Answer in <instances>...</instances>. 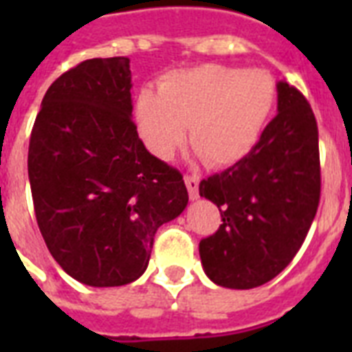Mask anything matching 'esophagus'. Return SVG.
<instances>
[{"label":"esophagus","instance_id":"1","mask_svg":"<svg viewBox=\"0 0 352 352\" xmlns=\"http://www.w3.org/2000/svg\"><path fill=\"white\" fill-rule=\"evenodd\" d=\"M199 179L197 175H186L184 177V182H186V188H188V193H190V199L195 201L199 199Z\"/></svg>","mask_w":352,"mask_h":352}]
</instances>
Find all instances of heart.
<instances>
[{"label": "heart", "instance_id": "1", "mask_svg": "<svg viewBox=\"0 0 352 352\" xmlns=\"http://www.w3.org/2000/svg\"><path fill=\"white\" fill-rule=\"evenodd\" d=\"M278 102L272 74L204 63L177 69L159 80V89L142 87L133 118L146 148L170 160L186 138L214 168H228L254 151Z\"/></svg>", "mask_w": 352, "mask_h": 352}]
</instances>
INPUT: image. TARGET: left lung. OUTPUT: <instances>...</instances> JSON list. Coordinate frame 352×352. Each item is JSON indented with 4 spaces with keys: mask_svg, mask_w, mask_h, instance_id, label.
I'll list each match as a JSON object with an SVG mask.
<instances>
[{
    "mask_svg": "<svg viewBox=\"0 0 352 352\" xmlns=\"http://www.w3.org/2000/svg\"><path fill=\"white\" fill-rule=\"evenodd\" d=\"M278 115L246 159L199 184L223 217L199 243L206 276L226 289L276 278L303 245L320 204L318 124L311 104L278 82Z\"/></svg>",
    "mask_w": 352,
    "mask_h": 352,
    "instance_id": "1",
    "label": "left lung"
}]
</instances>
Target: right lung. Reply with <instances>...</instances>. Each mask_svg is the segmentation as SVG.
Wrapping results in <instances>:
<instances>
[{"instance_id":"right-lung-1","label":"right lung","mask_w":352,"mask_h":352,"mask_svg":"<svg viewBox=\"0 0 352 352\" xmlns=\"http://www.w3.org/2000/svg\"><path fill=\"white\" fill-rule=\"evenodd\" d=\"M129 58H93L47 89L29 144L36 221L56 263L89 287L148 268L155 234L182 214L181 171L149 153L131 120Z\"/></svg>"}]
</instances>
